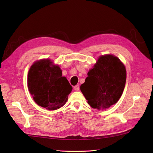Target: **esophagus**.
<instances>
[{
	"instance_id": "34e87169",
	"label": "esophagus",
	"mask_w": 153,
	"mask_h": 153,
	"mask_svg": "<svg viewBox=\"0 0 153 153\" xmlns=\"http://www.w3.org/2000/svg\"><path fill=\"white\" fill-rule=\"evenodd\" d=\"M74 90L75 91H79V85H75L74 87Z\"/></svg>"
}]
</instances>
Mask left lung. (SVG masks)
Listing matches in <instances>:
<instances>
[{
	"instance_id": "left-lung-1",
	"label": "left lung",
	"mask_w": 153,
	"mask_h": 153,
	"mask_svg": "<svg viewBox=\"0 0 153 153\" xmlns=\"http://www.w3.org/2000/svg\"><path fill=\"white\" fill-rule=\"evenodd\" d=\"M87 75L81 91L93 108L106 109L118 102L126 79L125 68L118 58L100 56Z\"/></svg>"
}]
</instances>
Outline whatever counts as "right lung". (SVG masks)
Segmentation results:
<instances>
[{"label":"right lung","mask_w":153,"mask_h":153,"mask_svg":"<svg viewBox=\"0 0 153 153\" xmlns=\"http://www.w3.org/2000/svg\"><path fill=\"white\" fill-rule=\"evenodd\" d=\"M49 59L34 63L28 74V87L38 105L50 110L62 107L68 100L72 87L58 66H53Z\"/></svg>","instance_id":"right-lung-1"}]
</instances>
